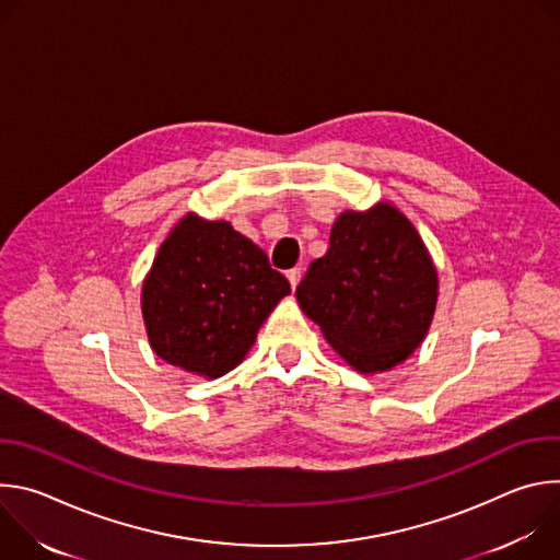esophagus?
<instances>
[{
  "label": "esophagus",
  "mask_w": 560,
  "mask_h": 560,
  "mask_svg": "<svg viewBox=\"0 0 560 560\" xmlns=\"http://www.w3.org/2000/svg\"><path fill=\"white\" fill-rule=\"evenodd\" d=\"M285 277H288V281H290V285H292V290L299 285V281H301V268H292V270H288L285 272Z\"/></svg>",
  "instance_id": "obj_1"
}]
</instances>
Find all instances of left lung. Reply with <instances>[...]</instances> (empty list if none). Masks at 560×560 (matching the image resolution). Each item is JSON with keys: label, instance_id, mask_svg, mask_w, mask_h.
I'll return each mask as SVG.
<instances>
[{"label": "left lung", "instance_id": "left-lung-1", "mask_svg": "<svg viewBox=\"0 0 560 560\" xmlns=\"http://www.w3.org/2000/svg\"><path fill=\"white\" fill-rule=\"evenodd\" d=\"M301 310L359 372H385L423 341L436 270L415 225L387 203L343 212L328 253L296 285Z\"/></svg>", "mask_w": 560, "mask_h": 560}]
</instances>
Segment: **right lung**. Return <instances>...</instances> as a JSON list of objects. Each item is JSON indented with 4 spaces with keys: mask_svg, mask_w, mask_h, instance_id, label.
Returning a JSON list of instances; mask_svg holds the SVG:
<instances>
[{
    "mask_svg": "<svg viewBox=\"0 0 560 560\" xmlns=\"http://www.w3.org/2000/svg\"><path fill=\"white\" fill-rule=\"evenodd\" d=\"M290 292L266 253L225 221L188 214L159 248L141 310L152 350L188 372L221 376L242 363Z\"/></svg>",
    "mask_w": 560,
    "mask_h": 560,
    "instance_id": "add662e5",
    "label": "right lung"
}]
</instances>
